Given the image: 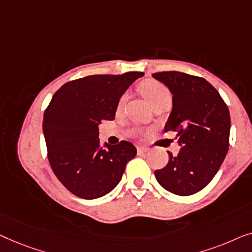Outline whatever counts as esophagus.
<instances>
[{"mask_svg":"<svg viewBox=\"0 0 252 252\" xmlns=\"http://www.w3.org/2000/svg\"><path fill=\"white\" fill-rule=\"evenodd\" d=\"M137 151H138V153H146V152L148 151V148L143 147V146H138Z\"/></svg>","mask_w":252,"mask_h":252,"instance_id":"1","label":"esophagus"}]
</instances>
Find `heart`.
<instances>
[{
  "instance_id": "b5f03b06",
  "label": "heart",
  "mask_w": 252,
  "mask_h": 252,
  "mask_svg": "<svg viewBox=\"0 0 252 252\" xmlns=\"http://www.w3.org/2000/svg\"><path fill=\"white\" fill-rule=\"evenodd\" d=\"M139 90L145 99L150 102V105L153 107L154 105L158 104V102L165 101V100H171V92L169 91L168 88H166L164 84L158 82L157 80H146L144 82L139 84ZM126 94H123L121 98H120L119 101V108L123 105V102L126 100ZM137 132L134 130L131 131V134H136Z\"/></svg>"
}]
</instances>
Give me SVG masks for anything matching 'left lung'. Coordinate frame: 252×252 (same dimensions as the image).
Here are the masks:
<instances>
[{"label":"left lung","instance_id":"8db88e82","mask_svg":"<svg viewBox=\"0 0 252 252\" xmlns=\"http://www.w3.org/2000/svg\"><path fill=\"white\" fill-rule=\"evenodd\" d=\"M172 92V112L164 130L177 131L182 150L155 170L158 184L179 196L203 189L228 152L231 116L219 92L203 77L182 72L153 74Z\"/></svg>","mask_w":252,"mask_h":252}]
</instances>
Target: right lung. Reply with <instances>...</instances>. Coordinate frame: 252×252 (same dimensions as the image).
Segmentation results:
<instances>
[{"instance_id":"obj_1","label":"right lung","mask_w":252,"mask_h":252,"mask_svg":"<svg viewBox=\"0 0 252 252\" xmlns=\"http://www.w3.org/2000/svg\"><path fill=\"white\" fill-rule=\"evenodd\" d=\"M141 72L90 75L55 92L43 115L48 160L59 182L86 200L104 196L121 180L137 150L129 141L99 147L98 126L115 118L120 98Z\"/></svg>"}]
</instances>
